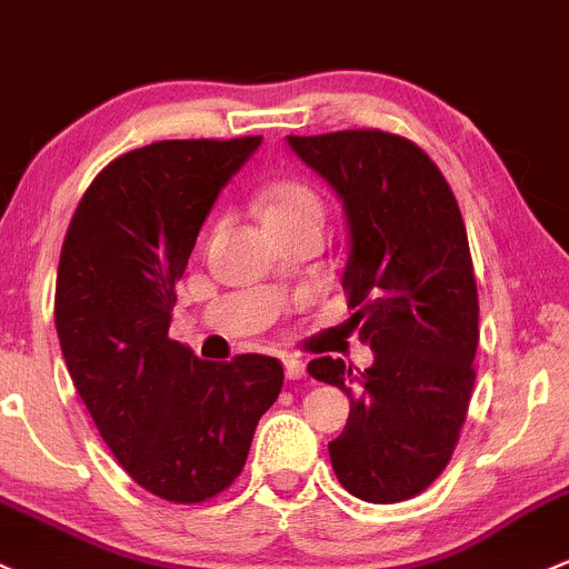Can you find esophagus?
Returning a JSON list of instances; mask_svg holds the SVG:
<instances>
[{
	"label": "esophagus",
	"mask_w": 569,
	"mask_h": 569,
	"mask_svg": "<svg viewBox=\"0 0 569 569\" xmlns=\"http://www.w3.org/2000/svg\"><path fill=\"white\" fill-rule=\"evenodd\" d=\"M283 370L289 380L305 378V361L297 359V356H283Z\"/></svg>",
	"instance_id": "34e87169"
}]
</instances>
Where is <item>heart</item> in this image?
Segmentation results:
<instances>
[{
	"label": "heart",
	"instance_id": "heart-1",
	"mask_svg": "<svg viewBox=\"0 0 569 569\" xmlns=\"http://www.w3.org/2000/svg\"><path fill=\"white\" fill-rule=\"evenodd\" d=\"M305 216H323V204L318 193L302 180H280L261 197V221L264 227L283 221H297Z\"/></svg>",
	"mask_w": 569,
	"mask_h": 569
}]
</instances>
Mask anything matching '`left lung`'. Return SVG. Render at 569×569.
Returning a JSON list of instances; mask_svg holds the SVG:
<instances>
[{"instance_id": "8db88e82", "label": "left lung", "mask_w": 569, "mask_h": 569, "mask_svg": "<svg viewBox=\"0 0 569 569\" xmlns=\"http://www.w3.org/2000/svg\"><path fill=\"white\" fill-rule=\"evenodd\" d=\"M340 199L348 291L372 365H308L351 402L329 442L342 489L391 505L421 495L446 470L476 383L478 289L467 229L446 178L421 148L378 129L286 137Z\"/></svg>"}]
</instances>
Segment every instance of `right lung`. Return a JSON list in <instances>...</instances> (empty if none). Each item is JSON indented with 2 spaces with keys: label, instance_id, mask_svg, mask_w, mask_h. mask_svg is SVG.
<instances>
[{
  "label": "right lung",
  "instance_id": "1",
  "mask_svg": "<svg viewBox=\"0 0 569 569\" xmlns=\"http://www.w3.org/2000/svg\"><path fill=\"white\" fill-rule=\"evenodd\" d=\"M259 146L161 140L118 156L83 193L61 248L56 332L74 389L118 465L170 502H202L240 476L283 386L272 356L218 365L167 337L199 229Z\"/></svg>",
  "mask_w": 569,
  "mask_h": 569
}]
</instances>
